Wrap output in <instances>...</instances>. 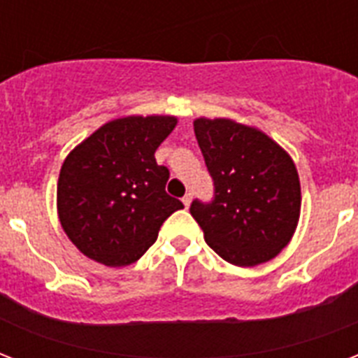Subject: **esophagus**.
<instances>
[{"label": "esophagus", "mask_w": 358, "mask_h": 358, "mask_svg": "<svg viewBox=\"0 0 358 358\" xmlns=\"http://www.w3.org/2000/svg\"><path fill=\"white\" fill-rule=\"evenodd\" d=\"M191 201H193V195H191V193H187V195H185L184 199H182V202H184V206H185V208H189Z\"/></svg>", "instance_id": "34e87169"}]
</instances>
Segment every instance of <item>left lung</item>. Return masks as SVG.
Masks as SVG:
<instances>
[{
	"mask_svg": "<svg viewBox=\"0 0 358 358\" xmlns=\"http://www.w3.org/2000/svg\"><path fill=\"white\" fill-rule=\"evenodd\" d=\"M195 135L213 180V201L191 202L206 243L223 260L252 267L289 243L301 213L299 174L264 131L230 119H196Z\"/></svg>",
	"mask_w": 358,
	"mask_h": 358,
	"instance_id": "left-lung-1",
	"label": "left lung"
}]
</instances>
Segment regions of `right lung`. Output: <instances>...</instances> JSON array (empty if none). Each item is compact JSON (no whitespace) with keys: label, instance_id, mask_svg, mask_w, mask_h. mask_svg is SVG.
Returning a JSON list of instances; mask_svg holds the SVG:
<instances>
[{"label":"right lung","instance_id":"right-lung-1","mask_svg":"<svg viewBox=\"0 0 358 358\" xmlns=\"http://www.w3.org/2000/svg\"><path fill=\"white\" fill-rule=\"evenodd\" d=\"M176 117H124L103 124L64 159L57 213L69 239L91 260L129 266L157 238L163 221L184 204L167 195L169 169L154 152Z\"/></svg>","mask_w":358,"mask_h":358}]
</instances>
